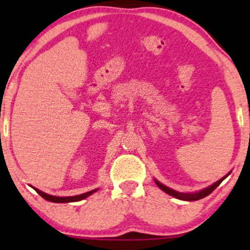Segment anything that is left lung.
Listing matches in <instances>:
<instances>
[{"label":"left lung","mask_w":250,"mask_h":250,"mask_svg":"<svg viewBox=\"0 0 250 250\" xmlns=\"http://www.w3.org/2000/svg\"><path fill=\"white\" fill-rule=\"evenodd\" d=\"M229 174H230V173H228V174L226 175V176H223L222 179H220L219 181H216V182H215L214 185L209 186V187L205 188V189H202V190L197 191V193H180V191H176V190H174V189L168 188L167 186L162 185L161 182H159V181H156V180H155V183H156V185L159 186V188H161L162 190L165 191V193H167V194H169V195H171V196L176 197V199H179V200H183V201H196V200L203 199V197L208 196L209 194L213 193L214 189H216L217 187H219L220 183L222 182V181L225 180L226 177L228 176Z\"/></svg>","instance_id":"1"}]
</instances>
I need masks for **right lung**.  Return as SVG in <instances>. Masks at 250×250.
Wrapping results in <instances>:
<instances>
[{
	"instance_id": "right-lung-1",
	"label": "right lung",
	"mask_w": 250,
	"mask_h": 250,
	"mask_svg": "<svg viewBox=\"0 0 250 250\" xmlns=\"http://www.w3.org/2000/svg\"><path fill=\"white\" fill-rule=\"evenodd\" d=\"M34 189H35L37 193H39L40 196H42L44 200L49 201V202H55V203H67V202H76V201H81L83 199H85V197L90 196L91 194L95 193V191L97 190V189H94V190H90V191H88V193H84V194H81V195H76V196L60 197V196H53V195L45 194V193H43V191L39 190V189H36V188H34Z\"/></svg>"
}]
</instances>
